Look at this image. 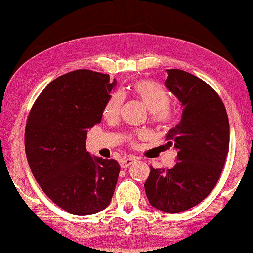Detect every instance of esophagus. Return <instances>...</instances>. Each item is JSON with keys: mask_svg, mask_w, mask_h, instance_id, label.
Instances as JSON below:
<instances>
[{"mask_svg": "<svg viewBox=\"0 0 253 253\" xmlns=\"http://www.w3.org/2000/svg\"><path fill=\"white\" fill-rule=\"evenodd\" d=\"M136 160H137V158L133 157V155H129V157H126L122 160V162H121V167H122V168L129 167V166L132 165Z\"/></svg>", "mask_w": 253, "mask_h": 253, "instance_id": "34e87169", "label": "esophagus"}]
</instances>
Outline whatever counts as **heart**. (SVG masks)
Segmentation results:
<instances>
[{"label": "heart", "instance_id": "heart-1", "mask_svg": "<svg viewBox=\"0 0 253 253\" xmlns=\"http://www.w3.org/2000/svg\"><path fill=\"white\" fill-rule=\"evenodd\" d=\"M132 91L138 99L145 103L151 113L152 122L159 126H167L174 120V112L170 108V94L164 86L151 81H138L133 84ZM123 94L115 92L109 96L103 107V117L107 120H114L119 116L123 103ZM143 134L130 133L126 139L131 145H136V139Z\"/></svg>", "mask_w": 253, "mask_h": 253}]
</instances>
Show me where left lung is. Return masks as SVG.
I'll use <instances>...</instances> for the list:
<instances>
[{"instance_id": "obj_1", "label": "left lung", "mask_w": 253, "mask_h": 253, "mask_svg": "<svg viewBox=\"0 0 253 253\" xmlns=\"http://www.w3.org/2000/svg\"><path fill=\"white\" fill-rule=\"evenodd\" d=\"M166 86L183 106L182 120L168 131V146L177 148L170 169L153 168L145 182L148 202L166 213L191 209L219 181L229 151V120L219 94L195 75L168 69Z\"/></svg>"}]
</instances>
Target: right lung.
Instances as JSON below:
<instances>
[{"mask_svg":"<svg viewBox=\"0 0 253 253\" xmlns=\"http://www.w3.org/2000/svg\"><path fill=\"white\" fill-rule=\"evenodd\" d=\"M115 85L101 72H68L44 87L27 116L25 152L34 178L51 202L75 215L105 210L115 191L119 162L86 152L87 129L101 122Z\"/></svg>","mask_w":253,"mask_h":253,"instance_id":"1","label":"right lung"}]
</instances>
